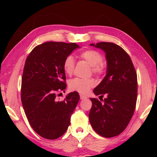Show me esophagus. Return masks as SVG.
<instances>
[{
  "label": "esophagus",
  "instance_id": "34e87169",
  "mask_svg": "<svg viewBox=\"0 0 157 157\" xmlns=\"http://www.w3.org/2000/svg\"><path fill=\"white\" fill-rule=\"evenodd\" d=\"M80 98L81 100H84V99H86V96H83V95H80Z\"/></svg>",
  "mask_w": 157,
  "mask_h": 157
}]
</instances>
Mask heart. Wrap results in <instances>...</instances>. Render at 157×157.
Returning a JSON list of instances; mask_svg holds the SVG:
<instances>
[{"label":"heart","instance_id":"1","mask_svg":"<svg viewBox=\"0 0 157 157\" xmlns=\"http://www.w3.org/2000/svg\"><path fill=\"white\" fill-rule=\"evenodd\" d=\"M80 57L85 60L90 66H92V71L95 74H102L105 67L103 64V56L98 51L93 49L86 50L80 53ZM63 68L66 74H73L75 68V60L72 56H68L64 59ZM95 82L93 79H83L76 78L69 82V88L71 91H77L81 94H87L90 89L94 86Z\"/></svg>","mask_w":157,"mask_h":157}]
</instances>
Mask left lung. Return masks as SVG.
<instances>
[{
  "label": "left lung",
  "mask_w": 157,
  "mask_h": 157,
  "mask_svg": "<svg viewBox=\"0 0 157 157\" xmlns=\"http://www.w3.org/2000/svg\"><path fill=\"white\" fill-rule=\"evenodd\" d=\"M90 46L106 53V74L94 89L101 103L90 98L92 106L89 117L95 132L110 138L121 134L134 114L137 98V76L132 60L121 47L113 43L101 42ZM103 100V99H102Z\"/></svg>",
  "instance_id": "obj_1"
}]
</instances>
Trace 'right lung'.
I'll list each match as a JSON object with an SVG mask.
<instances>
[{
  "label": "right lung",
  "instance_id": "add662e5",
  "mask_svg": "<svg viewBox=\"0 0 157 157\" xmlns=\"http://www.w3.org/2000/svg\"><path fill=\"white\" fill-rule=\"evenodd\" d=\"M80 46L75 43L46 42L36 46L25 61L21 82V102L30 125L40 136L56 139L63 136L78 104V92L63 101L56 92L66 88L64 59Z\"/></svg>",
  "mask_w": 157,
  "mask_h": 157
}]
</instances>
